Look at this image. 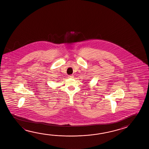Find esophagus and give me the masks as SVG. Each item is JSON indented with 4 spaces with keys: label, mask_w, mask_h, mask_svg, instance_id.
Wrapping results in <instances>:
<instances>
[{
    "label": "esophagus",
    "mask_w": 149,
    "mask_h": 149,
    "mask_svg": "<svg viewBox=\"0 0 149 149\" xmlns=\"http://www.w3.org/2000/svg\"><path fill=\"white\" fill-rule=\"evenodd\" d=\"M68 78H73V75H69L68 76Z\"/></svg>",
    "instance_id": "1"
}]
</instances>
